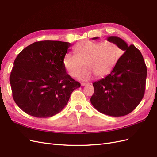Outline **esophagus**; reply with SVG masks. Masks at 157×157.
<instances>
[{
	"label": "esophagus",
	"instance_id": "esophagus-1",
	"mask_svg": "<svg viewBox=\"0 0 157 157\" xmlns=\"http://www.w3.org/2000/svg\"><path fill=\"white\" fill-rule=\"evenodd\" d=\"M88 83H81V86H86V85H88Z\"/></svg>",
	"mask_w": 157,
	"mask_h": 157
}]
</instances>
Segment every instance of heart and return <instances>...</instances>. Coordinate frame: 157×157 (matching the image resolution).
<instances>
[{"instance_id":"heart-1","label":"heart","mask_w":157,"mask_h":157,"mask_svg":"<svg viewBox=\"0 0 157 157\" xmlns=\"http://www.w3.org/2000/svg\"><path fill=\"white\" fill-rule=\"evenodd\" d=\"M75 56L66 54L63 60L64 68L72 77H76L85 65L78 78L88 80L96 74L104 77L111 72L121 56V50L113 42L82 40L73 48Z\"/></svg>"}]
</instances>
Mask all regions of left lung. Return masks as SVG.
<instances>
[{"label":"left lung","mask_w":157,"mask_h":157,"mask_svg":"<svg viewBox=\"0 0 157 157\" xmlns=\"http://www.w3.org/2000/svg\"><path fill=\"white\" fill-rule=\"evenodd\" d=\"M107 40L124 53L110 74L93 83L94 92L90 101L98 111L105 115L124 116L134 111L144 98L147 67L143 56L134 45L128 46L117 36H109Z\"/></svg>","instance_id":"left-lung-1"}]
</instances>
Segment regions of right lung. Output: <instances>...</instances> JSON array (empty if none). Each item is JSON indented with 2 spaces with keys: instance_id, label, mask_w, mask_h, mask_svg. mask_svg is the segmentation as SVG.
I'll return each instance as SVG.
<instances>
[{
  "instance_id": "add662e5",
  "label": "right lung",
  "mask_w": 157,
  "mask_h": 157,
  "mask_svg": "<svg viewBox=\"0 0 157 157\" xmlns=\"http://www.w3.org/2000/svg\"><path fill=\"white\" fill-rule=\"evenodd\" d=\"M71 44L35 42L17 55L10 76L12 96L22 111L37 118L59 113L80 84L66 73L63 60Z\"/></svg>"
}]
</instances>
